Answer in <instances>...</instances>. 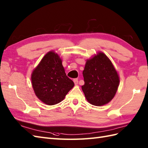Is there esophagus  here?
Returning a JSON list of instances; mask_svg holds the SVG:
<instances>
[{"mask_svg":"<svg viewBox=\"0 0 148 148\" xmlns=\"http://www.w3.org/2000/svg\"><path fill=\"white\" fill-rule=\"evenodd\" d=\"M73 81H74V84L75 85L78 84V79H74Z\"/></svg>","mask_w":148,"mask_h":148,"instance_id":"34e87169","label":"esophagus"}]
</instances>
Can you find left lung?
<instances>
[{"mask_svg":"<svg viewBox=\"0 0 148 148\" xmlns=\"http://www.w3.org/2000/svg\"><path fill=\"white\" fill-rule=\"evenodd\" d=\"M82 74L84 84L82 90L89 103L101 106L114 97L119 77L111 61L103 53H98L87 60Z\"/></svg>","mask_w":148,"mask_h":148,"instance_id":"8db88e82","label":"left lung"}]
</instances>
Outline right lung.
<instances>
[{"instance_id": "1", "label": "right lung", "mask_w": 148, "mask_h": 148, "mask_svg": "<svg viewBox=\"0 0 148 148\" xmlns=\"http://www.w3.org/2000/svg\"><path fill=\"white\" fill-rule=\"evenodd\" d=\"M32 82L37 97L49 105L62 101L74 85L65 73L62 60L54 51H49L42 58L33 72Z\"/></svg>"}]
</instances>
